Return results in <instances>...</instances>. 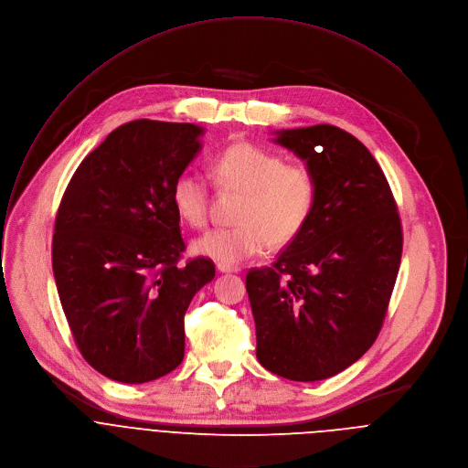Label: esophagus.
<instances>
[{"label":"esophagus","mask_w":468,"mask_h":468,"mask_svg":"<svg viewBox=\"0 0 468 468\" xmlns=\"http://www.w3.org/2000/svg\"><path fill=\"white\" fill-rule=\"evenodd\" d=\"M218 271H219V273H239V271H241V268H238V266H230V264H223V262H219V264H218Z\"/></svg>","instance_id":"obj_1"}]
</instances>
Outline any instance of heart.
I'll list each match as a JSON object with an SVG mask.
<instances>
[{"mask_svg":"<svg viewBox=\"0 0 468 468\" xmlns=\"http://www.w3.org/2000/svg\"><path fill=\"white\" fill-rule=\"evenodd\" d=\"M214 182L225 191L243 193L236 221L214 229L193 241V252L223 264H238L262 252L268 243L282 247L293 241L313 218L318 184L308 167L288 164L279 152L254 143H234L210 165ZM171 202L178 218L200 229L210 218V187L193 173H182L171 186Z\"/></svg>","mask_w":468,"mask_h":468,"instance_id":"1","label":"heart"}]
</instances>
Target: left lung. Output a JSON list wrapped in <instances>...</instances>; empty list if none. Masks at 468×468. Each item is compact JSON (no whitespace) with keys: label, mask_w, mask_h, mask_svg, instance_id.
<instances>
[{"label":"left lung","mask_w":468,"mask_h":468,"mask_svg":"<svg viewBox=\"0 0 468 468\" xmlns=\"http://www.w3.org/2000/svg\"><path fill=\"white\" fill-rule=\"evenodd\" d=\"M313 171L316 206L270 268L245 279L256 358L292 381H322L376 342L401 261V223L370 150L331 126L275 132Z\"/></svg>","instance_id":"1"}]
</instances>
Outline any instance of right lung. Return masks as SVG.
Instances as JSON below:
<instances>
[{
    "label": "right lung",
    "mask_w": 468,
    "mask_h": 468,
    "mask_svg": "<svg viewBox=\"0 0 468 468\" xmlns=\"http://www.w3.org/2000/svg\"><path fill=\"white\" fill-rule=\"evenodd\" d=\"M189 122L132 121L76 169L56 218L51 266L78 349L113 381L139 385L184 358V314L216 277L186 243L171 186L200 152Z\"/></svg>",
    "instance_id": "add662e5"
}]
</instances>
